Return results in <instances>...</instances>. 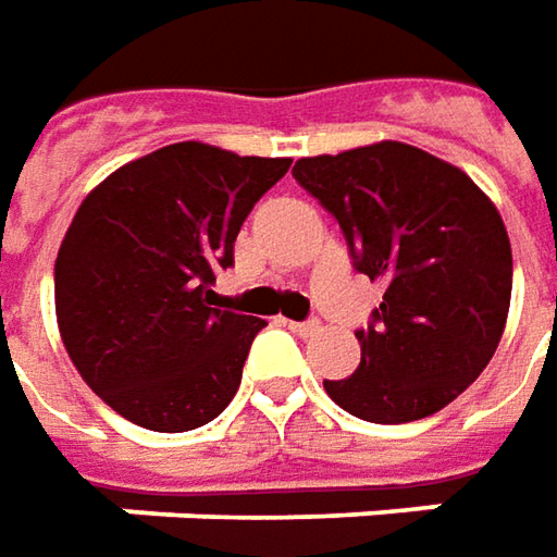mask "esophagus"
Masks as SVG:
<instances>
[{
	"label": "esophagus",
	"instance_id": "esophagus-1",
	"mask_svg": "<svg viewBox=\"0 0 557 557\" xmlns=\"http://www.w3.org/2000/svg\"><path fill=\"white\" fill-rule=\"evenodd\" d=\"M283 326H289L296 336H314V333H320V323L317 320H283Z\"/></svg>",
	"mask_w": 557,
	"mask_h": 557
}]
</instances>
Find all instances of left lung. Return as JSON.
Masks as SVG:
<instances>
[{
    "label": "left lung",
    "mask_w": 557,
    "mask_h": 557,
    "mask_svg": "<svg viewBox=\"0 0 557 557\" xmlns=\"http://www.w3.org/2000/svg\"><path fill=\"white\" fill-rule=\"evenodd\" d=\"M293 175L338 221L357 271L385 280L355 333L360 367L323 379L326 394L379 425L444 410L506 330L511 246L496 206L462 169L400 141L305 157Z\"/></svg>",
    "instance_id": "1"
}]
</instances>
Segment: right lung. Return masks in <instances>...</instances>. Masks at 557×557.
Segmentation results:
<instances>
[{
  "mask_svg": "<svg viewBox=\"0 0 557 557\" xmlns=\"http://www.w3.org/2000/svg\"><path fill=\"white\" fill-rule=\"evenodd\" d=\"M289 163L182 141L116 169L76 209L54 261L58 330L123 419L190 432L234 400L264 320L209 308V286Z\"/></svg>",
  "mask_w": 557,
  "mask_h": 557,
  "instance_id": "right-lung-1",
  "label": "right lung"
}]
</instances>
